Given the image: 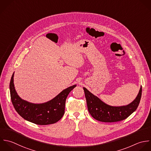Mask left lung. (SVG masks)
Returning <instances> with one entry per match:
<instances>
[{"label":"left lung","instance_id":"obj_1","mask_svg":"<svg viewBox=\"0 0 151 151\" xmlns=\"http://www.w3.org/2000/svg\"><path fill=\"white\" fill-rule=\"evenodd\" d=\"M88 109L95 119L104 122H118L127 118L137 109L142 95L141 87L137 98L131 104L121 106H112L106 104L99 98L83 88Z\"/></svg>","mask_w":151,"mask_h":151}]
</instances>
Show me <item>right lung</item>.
<instances>
[{
	"label": "right lung",
	"instance_id": "obj_1",
	"mask_svg": "<svg viewBox=\"0 0 151 151\" xmlns=\"http://www.w3.org/2000/svg\"><path fill=\"white\" fill-rule=\"evenodd\" d=\"M14 73L10 82V93L12 104L18 113L25 120L40 125L53 124L63 116L66 99L69 92L76 86H69L62 91L52 100L43 104H33L21 99L17 95L13 83Z\"/></svg>",
	"mask_w": 151,
	"mask_h": 151
}]
</instances>
